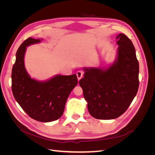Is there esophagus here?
<instances>
[{"mask_svg":"<svg viewBox=\"0 0 155 155\" xmlns=\"http://www.w3.org/2000/svg\"><path fill=\"white\" fill-rule=\"evenodd\" d=\"M76 75H77L78 80H79V79H81L83 78L84 75V72L83 70H78V71L76 72Z\"/></svg>","mask_w":155,"mask_h":155,"instance_id":"1","label":"esophagus"}]
</instances>
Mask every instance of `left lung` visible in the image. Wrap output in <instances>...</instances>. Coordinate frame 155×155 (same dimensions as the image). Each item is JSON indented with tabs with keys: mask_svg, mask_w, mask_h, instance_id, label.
I'll return each instance as SVG.
<instances>
[{
	"mask_svg": "<svg viewBox=\"0 0 155 155\" xmlns=\"http://www.w3.org/2000/svg\"><path fill=\"white\" fill-rule=\"evenodd\" d=\"M118 58L106 70L84 68L79 81L89 113L96 119L118 118L128 109L139 87V63L134 46L125 34L116 37Z\"/></svg>",
	"mask_w": 155,
	"mask_h": 155,
	"instance_id": "1",
	"label": "left lung"
}]
</instances>
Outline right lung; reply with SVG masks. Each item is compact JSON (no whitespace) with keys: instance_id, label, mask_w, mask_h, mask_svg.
I'll use <instances>...</instances> for the list:
<instances>
[{"instance_id":"1","label":"right lung","mask_w":155,"mask_h":155,"mask_svg":"<svg viewBox=\"0 0 155 155\" xmlns=\"http://www.w3.org/2000/svg\"><path fill=\"white\" fill-rule=\"evenodd\" d=\"M40 41L29 37L18 48L12 72V89L15 100L30 118L49 122L63 115L70 93L78 84V78L76 74L58 75L45 82L31 79L25 67V53L26 46Z\"/></svg>"}]
</instances>
